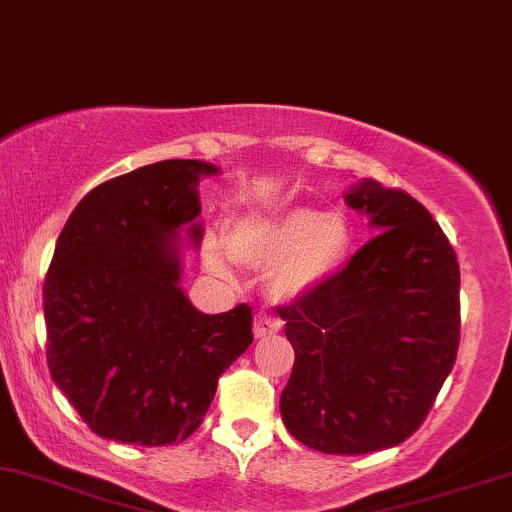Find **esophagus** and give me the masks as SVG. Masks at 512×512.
<instances>
[{"label":"esophagus","mask_w":512,"mask_h":512,"mask_svg":"<svg viewBox=\"0 0 512 512\" xmlns=\"http://www.w3.org/2000/svg\"><path fill=\"white\" fill-rule=\"evenodd\" d=\"M281 330V320L279 317L269 315V313H257L255 315V337L264 339V337H272Z\"/></svg>","instance_id":"esophagus-1"}]
</instances>
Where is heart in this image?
<instances>
[{
	"label": "heart",
	"mask_w": 512,
	"mask_h": 512,
	"mask_svg": "<svg viewBox=\"0 0 512 512\" xmlns=\"http://www.w3.org/2000/svg\"><path fill=\"white\" fill-rule=\"evenodd\" d=\"M349 250L351 228L344 216L291 207L233 219L223 243L216 236L204 240V264L223 279L233 276V262L250 269H272V296L293 301L332 279Z\"/></svg>",
	"instance_id": "b5f03b06"
}]
</instances>
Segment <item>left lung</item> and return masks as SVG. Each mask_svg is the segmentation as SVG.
<instances>
[{"label":"left lung","instance_id":"left-lung-1","mask_svg":"<svg viewBox=\"0 0 512 512\" xmlns=\"http://www.w3.org/2000/svg\"><path fill=\"white\" fill-rule=\"evenodd\" d=\"M344 202L375 238L279 310L296 351L281 419L325 455L395 448L426 419L460 346V264L424 204L361 180Z\"/></svg>","mask_w":512,"mask_h":512}]
</instances>
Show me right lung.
Here are the masks:
<instances>
[{
  "instance_id": "add662e5",
  "label": "right lung",
  "mask_w": 512,
  "mask_h": 512,
  "mask_svg": "<svg viewBox=\"0 0 512 512\" xmlns=\"http://www.w3.org/2000/svg\"><path fill=\"white\" fill-rule=\"evenodd\" d=\"M214 163L158 161L76 204L43 286L48 366L93 433L170 445L197 431L219 375L252 344V308L190 303L182 248L204 236L199 180Z\"/></svg>"
}]
</instances>
